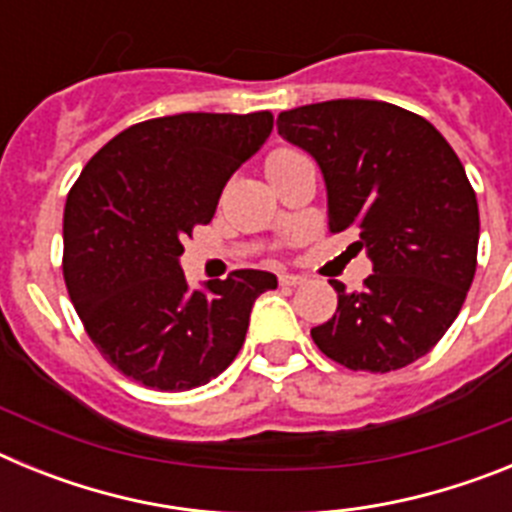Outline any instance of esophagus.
<instances>
[{
    "label": "esophagus",
    "mask_w": 512,
    "mask_h": 512,
    "mask_svg": "<svg viewBox=\"0 0 512 512\" xmlns=\"http://www.w3.org/2000/svg\"><path fill=\"white\" fill-rule=\"evenodd\" d=\"M279 282H282L284 287H300V284H305L307 279L297 277V274H282V277H279Z\"/></svg>",
    "instance_id": "esophagus-1"
}]
</instances>
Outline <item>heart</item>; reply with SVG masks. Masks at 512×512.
I'll return each instance as SVG.
<instances>
[{
	"label": "heart",
	"mask_w": 512,
	"mask_h": 512,
	"mask_svg": "<svg viewBox=\"0 0 512 512\" xmlns=\"http://www.w3.org/2000/svg\"><path fill=\"white\" fill-rule=\"evenodd\" d=\"M295 153H297V151H289V148H277V151H274L269 158H266V164H274V161H282V158L295 156Z\"/></svg>",
	"instance_id": "1"
}]
</instances>
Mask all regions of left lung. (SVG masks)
<instances>
[{
  "label": "left lung",
  "instance_id": "1",
  "mask_svg": "<svg viewBox=\"0 0 512 512\" xmlns=\"http://www.w3.org/2000/svg\"><path fill=\"white\" fill-rule=\"evenodd\" d=\"M282 138L318 161L330 233L356 230L374 274L338 292L310 330L354 372H395L451 328L477 271L479 207L454 148L425 117L377 99H330L277 117Z\"/></svg>",
  "mask_w": 512,
  "mask_h": 512
}]
</instances>
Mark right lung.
I'll return each instance as SVG.
<instances>
[{
	"label": "right lung",
	"mask_w": 512,
	"mask_h": 512,
	"mask_svg": "<svg viewBox=\"0 0 512 512\" xmlns=\"http://www.w3.org/2000/svg\"><path fill=\"white\" fill-rule=\"evenodd\" d=\"M271 112H182L99 148L63 210V279L87 336L117 372L161 392L225 372L246 341L269 271L238 269L189 289L182 241L215 215L233 171L264 146Z\"/></svg>",
	"instance_id": "1"
}]
</instances>
